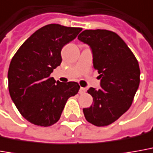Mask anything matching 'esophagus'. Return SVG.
<instances>
[{
  "label": "esophagus",
  "instance_id": "1",
  "mask_svg": "<svg viewBox=\"0 0 153 153\" xmlns=\"http://www.w3.org/2000/svg\"><path fill=\"white\" fill-rule=\"evenodd\" d=\"M85 91H86L85 88H83V87H81L80 89H79V93L80 94H85Z\"/></svg>",
  "mask_w": 153,
  "mask_h": 153
}]
</instances>
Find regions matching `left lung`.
Instances as JSON below:
<instances>
[{
	"mask_svg": "<svg viewBox=\"0 0 153 153\" xmlns=\"http://www.w3.org/2000/svg\"><path fill=\"white\" fill-rule=\"evenodd\" d=\"M78 39L90 46L101 87L88 90L93 104L83 109L84 115L96 126H108L131 106L140 84L139 64L126 42L111 31L85 30Z\"/></svg>",
	"mask_w": 153,
	"mask_h": 153,
	"instance_id": "1",
	"label": "left lung"
}]
</instances>
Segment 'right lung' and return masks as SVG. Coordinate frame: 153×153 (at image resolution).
Here are the masks:
<instances>
[{
	"label": "right lung",
	"mask_w": 153,
	"mask_h": 153,
	"mask_svg": "<svg viewBox=\"0 0 153 153\" xmlns=\"http://www.w3.org/2000/svg\"><path fill=\"white\" fill-rule=\"evenodd\" d=\"M82 28L49 24L38 29L16 53L8 70V88L17 110L29 122L49 126L59 120L68 99L79 90L76 82L51 78L62 62L63 47Z\"/></svg>",
	"instance_id": "obj_1"
}]
</instances>
